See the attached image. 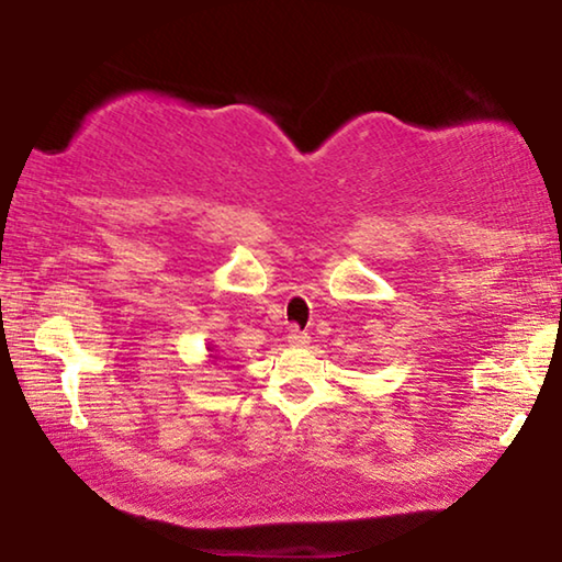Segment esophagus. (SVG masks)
<instances>
[{"instance_id": "1", "label": "esophagus", "mask_w": 562, "mask_h": 562, "mask_svg": "<svg viewBox=\"0 0 562 562\" xmlns=\"http://www.w3.org/2000/svg\"><path fill=\"white\" fill-rule=\"evenodd\" d=\"M288 341L292 347H304L310 341V335L307 331H302V329H297V327H292L290 331H288Z\"/></svg>"}]
</instances>
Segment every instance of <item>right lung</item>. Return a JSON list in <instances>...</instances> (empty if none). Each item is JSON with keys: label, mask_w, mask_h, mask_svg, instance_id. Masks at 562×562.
Segmentation results:
<instances>
[{"label": "right lung", "mask_w": 562, "mask_h": 562, "mask_svg": "<svg viewBox=\"0 0 562 562\" xmlns=\"http://www.w3.org/2000/svg\"><path fill=\"white\" fill-rule=\"evenodd\" d=\"M211 357H213V355H211Z\"/></svg>", "instance_id": "obj_1"}]
</instances>
